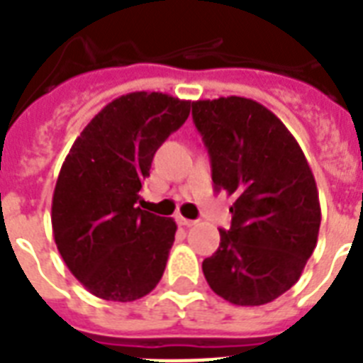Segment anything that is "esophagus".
<instances>
[{
    "label": "esophagus",
    "mask_w": 363,
    "mask_h": 363,
    "mask_svg": "<svg viewBox=\"0 0 363 363\" xmlns=\"http://www.w3.org/2000/svg\"><path fill=\"white\" fill-rule=\"evenodd\" d=\"M177 223H179V225H182V228H191V225H196V222H194V220H188V218H184V216H177Z\"/></svg>",
    "instance_id": "esophagus-1"
}]
</instances>
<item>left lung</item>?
<instances>
[{"label": "left lung", "mask_w": 363, "mask_h": 363, "mask_svg": "<svg viewBox=\"0 0 363 363\" xmlns=\"http://www.w3.org/2000/svg\"><path fill=\"white\" fill-rule=\"evenodd\" d=\"M191 117L211 155L216 190L235 197L231 229L203 261L218 296L263 306L293 287L311 257L320 228L319 191L287 126L252 99L191 102Z\"/></svg>", "instance_id": "left-lung-1"}]
</instances>
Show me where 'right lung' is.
Returning <instances> with one entry per match:
<instances>
[{"label":"right lung","instance_id":"obj_1","mask_svg":"<svg viewBox=\"0 0 363 363\" xmlns=\"http://www.w3.org/2000/svg\"><path fill=\"white\" fill-rule=\"evenodd\" d=\"M188 115L190 100L128 93L89 121L65 158L52 231L72 276L99 298L132 302L160 281L177 223L135 203L156 149Z\"/></svg>","mask_w":363,"mask_h":363}]
</instances>
